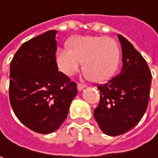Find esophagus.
<instances>
[{
  "label": "esophagus",
  "instance_id": "obj_1",
  "mask_svg": "<svg viewBox=\"0 0 158 158\" xmlns=\"http://www.w3.org/2000/svg\"><path fill=\"white\" fill-rule=\"evenodd\" d=\"M86 87V85L85 84H82V83H79L78 85H77V89L78 90H82V89H84Z\"/></svg>",
  "mask_w": 158,
  "mask_h": 158
}]
</instances>
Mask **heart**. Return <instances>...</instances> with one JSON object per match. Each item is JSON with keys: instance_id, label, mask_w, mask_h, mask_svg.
<instances>
[{"instance_id": "1", "label": "heart", "mask_w": 158, "mask_h": 158, "mask_svg": "<svg viewBox=\"0 0 158 158\" xmlns=\"http://www.w3.org/2000/svg\"><path fill=\"white\" fill-rule=\"evenodd\" d=\"M69 47L56 53L58 68L66 76H73L83 61V70L95 82H106L112 77L119 62L120 50L116 40L110 37L76 36Z\"/></svg>"}]
</instances>
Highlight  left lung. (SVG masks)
Here are the masks:
<instances>
[{
  "label": "left lung",
  "instance_id": "1",
  "mask_svg": "<svg viewBox=\"0 0 158 158\" xmlns=\"http://www.w3.org/2000/svg\"><path fill=\"white\" fill-rule=\"evenodd\" d=\"M122 69L118 76L101 85L100 101L94 118L103 133L120 135L135 127L149 104L151 73L149 66L128 40L120 34Z\"/></svg>",
  "mask_w": 158,
  "mask_h": 158
}]
</instances>
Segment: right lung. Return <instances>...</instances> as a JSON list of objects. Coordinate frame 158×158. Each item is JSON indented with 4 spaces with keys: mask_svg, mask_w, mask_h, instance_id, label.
Instances as JSON below:
<instances>
[{
    "mask_svg": "<svg viewBox=\"0 0 158 158\" xmlns=\"http://www.w3.org/2000/svg\"><path fill=\"white\" fill-rule=\"evenodd\" d=\"M55 30L23 43L10 63L9 101L15 116L40 134L56 131L77 94L76 83L58 71Z\"/></svg>",
    "mask_w": 158,
    "mask_h": 158,
    "instance_id": "1",
    "label": "right lung"
}]
</instances>
